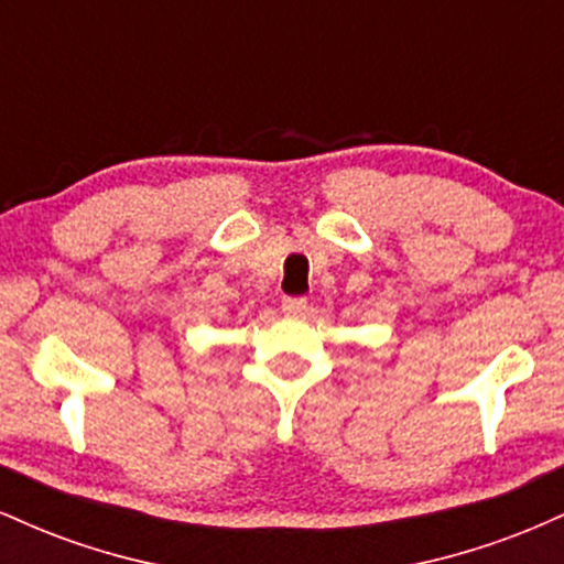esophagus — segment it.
Returning <instances> with one entry per match:
<instances>
[{"instance_id":"esophagus-1","label":"esophagus","mask_w":564,"mask_h":564,"mask_svg":"<svg viewBox=\"0 0 564 564\" xmlns=\"http://www.w3.org/2000/svg\"><path fill=\"white\" fill-rule=\"evenodd\" d=\"M281 310L286 315H302L304 310H307V300H304V296H283Z\"/></svg>"}]
</instances>
